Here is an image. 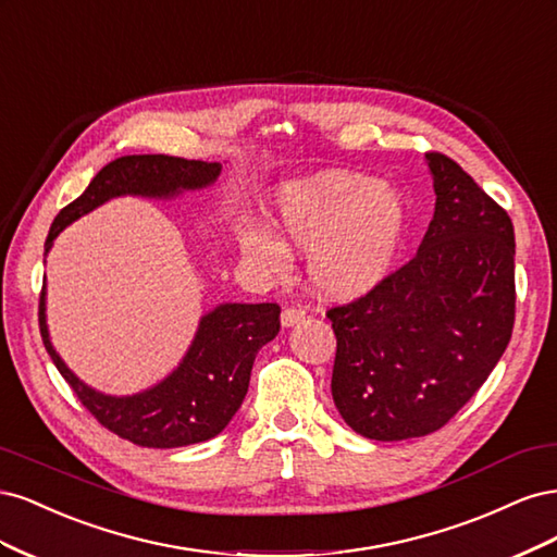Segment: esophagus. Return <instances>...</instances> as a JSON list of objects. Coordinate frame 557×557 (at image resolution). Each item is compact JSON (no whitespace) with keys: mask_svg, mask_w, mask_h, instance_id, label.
<instances>
[{"mask_svg":"<svg viewBox=\"0 0 557 557\" xmlns=\"http://www.w3.org/2000/svg\"><path fill=\"white\" fill-rule=\"evenodd\" d=\"M305 318H307L305 309H301V307H290V309H285L281 313V325L283 327H293V325L301 323V320H305Z\"/></svg>","mask_w":557,"mask_h":557,"instance_id":"1","label":"esophagus"}]
</instances>
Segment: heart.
Segmentation results:
<instances>
[{
	"label": "heart",
	"instance_id": "1",
	"mask_svg": "<svg viewBox=\"0 0 557 557\" xmlns=\"http://www.w3.org/2000/svg\"><path fill=\"white\" fill-rule=\"evenodd\" d=\"M274 227L246 225L239 248L269 276L290 267V248L307 252L311 288L332 301L374 293L393 274L409 230L407 199L372 176L327 170L285 183L274 199Z\"/></svg>",
	"mask_w": 557,
	"mask_h": 557
}]
</instances>
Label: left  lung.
Here are the masks:
<instances>
[{
    "instance_id": "obj_1",
    "label": "left lung",
    "mask_w": 557,
    "mask_h": 557,
    "mask_svg": "<svg viewBox=\"0 0 557 557\" xmlns=\"http://www.w3.org/2000/svg\"><path fill=\"white\" fill-rule=\"evenodd\" d=\"M425 162L436 201L413 260L327 311L334 404L376 442L444 428L491 376L513 330L511 218L458 162L442 153Z\"/></svg>"
}]
</instances>
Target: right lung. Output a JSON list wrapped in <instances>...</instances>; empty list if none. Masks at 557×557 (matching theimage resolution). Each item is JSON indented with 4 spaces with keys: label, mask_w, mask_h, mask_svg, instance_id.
I'll return each mask as SVG.
<instances>
[{
    "label": "right lung",
    "mask_w": 557,
    "mask_h": 557,
    "mask_svg": "<svg viewBox=\"0 0 557 557\" xmlns=\"http://www.w3.org/2000/svg\"><path fill=\"white\" fill-rule=\"evenodd\" d=\"M221 162L172 156H125L109 162L78 199L64 207L50 225L46 256L58 234L81 215L113 197L174 199L188 190L209 188L221 176ZM281 307L225 301L199 318L195 339L172 374L134 395H107L83 383L50 344L46 325V285L39 299L41 339L58 372L72 385L107 430L146 448H178L213 440L239 411L248 393L258 350L281 330Z\"/></svg>",
    "instance_id": "1"
}]
</instances>
